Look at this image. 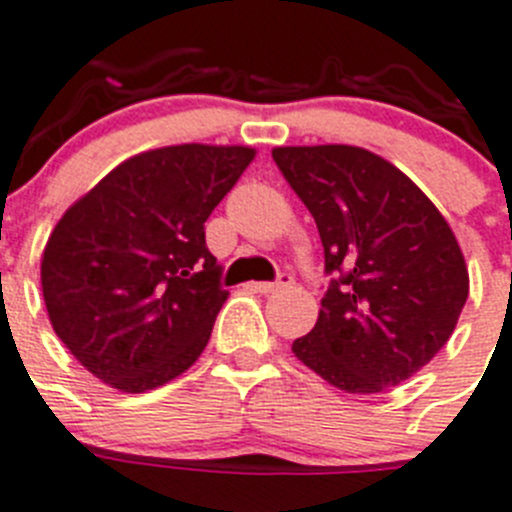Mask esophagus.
<instances>
[{
	"instance_id": "34e87169",
	"label": "esophagus",
	"mask_w": 512,
	"mask_h": 512,
	"mask_svg": "<svg viewBox=\"0 0 512 512\" xmlns=\"http://www.w3.org/2000/svg\"><path fill=\"white\" fill-rule=\"evenodd\" d=\"M289 284H292V276H281L279 281H256V284H251V289L259 294H274L279 289L289 287Z\"/></svg>"
}]
</instances>
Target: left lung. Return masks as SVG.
<instances>
[{
    "instance_id": "1",
    "label": "left lung",
    "mask_w": 512,
    "mask_h": 512,
    "mask_svg": "<svg viewBox=\"0 0 512 512\" xmlns=\"http://www.w3.org/2000/svg\"><path fill=\"white\" fill-rule=\"evenodd\" d=\"M271 157L337 276L294 355L345 393L409 381L447 345L470 294L454 231L411 177L368 149L276 147Z\"/></svg>"
}]
</instances>
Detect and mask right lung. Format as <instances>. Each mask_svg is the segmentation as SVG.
<instances>
[{
	"label": "right lung",
	"mask_w": 512,
	"mask_h": 512,
	"mask_svg": "<svg viewBox=\"0 0 512 512\" xmlns=\"http://www.w3.org/2000/svg\"><path fill=\"white\" fill-rule=\"evenodd\" d=\"M253 147L175 144L124 159L75 200L42 251L50 325L101 383L144 393L205 350L228 292L205 220Z\"/></svg>",
	"instance_id": "right-lung-1"
}]
</instances>
